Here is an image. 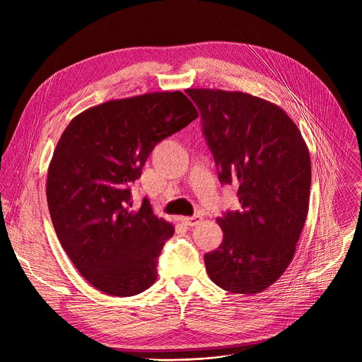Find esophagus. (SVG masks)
<instances>
[{
  "instance_id": "34e87169",
  "label": "esophagus",
  "mask_w": 362,
  "mask_h": 362,
  "mask_svg": "<svg viewBox=\"0 0 362 362\" xmlns=\"http://www.w3.org/2000/svg\"><path fill=\"white\" fill-rule=\"evenodd\" d=\"M202 220V217L201 216H194V217H185L183 218V223L186 224V226H197L199 221Z\"/></svg>"
}]
</instances>
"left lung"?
Listing matches in <instances>:
<instances>
[{
	"label": "left lung",
	"instance_id": "obj_1",
	"mask_svg": "<svg viewBox=\"0 0 362 362\" xmlns=\"http://www.w3.org/2000/svg\"><path fill=\"white\" fill-rule=\"evenodd\" d=\"M223 185H236L240 211L217 218L223 242L205 254L210 279L254 295L286 272L305 224L311 160L293 120L279 105L239 90L186 89Z\"/></svg>",
	"mask_w": 362,
	"mask_h": 362
}]
</instances>
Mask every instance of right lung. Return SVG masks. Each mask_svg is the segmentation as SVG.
I'll use <instances>...</instances> for the list:
<instances>
[{
	"instance_id": "1",
	"label": "right lung",
	"mask_w": 362,
	"mask_h": 362,
	"mask_svg": "<svg viewBox=\"0 0 362 362\" xmlns=\"http://www.w3.org/2000/svg\"><path fill=\"white\" fill-rule=\"evenodd\" d=\"M198 117L185 93L151 92L78 114L48 167L52 226L78 272L111 296H133L157 280V259L175 227L130 186L154 146Z\"/></svg>"
}]
</instances>
